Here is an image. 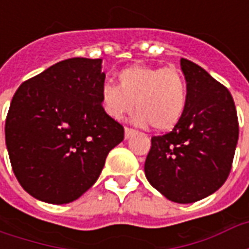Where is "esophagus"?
Returning a JSON list of instances; mask_svg holds the SVG:
<instances>
[{
  "label": "esophagus",
  "mask_w": 249,
  "mask_h": 249,
  "mask_svg": "<svg viewBox=\"0 0 249 249\" xmlns=\"http://www.w3.org/2000/svg\"><path fill=\"white\" fill-rule=\"evenodd\" d=\"M136 133V130L133 129H130V128H125L124 130V137H125V140H128L129 139L130 136H133Z\"/></svg>",
  "instance_id": "obj_1"
}]
</instances>
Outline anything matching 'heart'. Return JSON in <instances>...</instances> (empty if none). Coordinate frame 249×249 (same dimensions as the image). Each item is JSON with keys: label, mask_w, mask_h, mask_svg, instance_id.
Masks as SVG:
<instances>
[{"label": "heart", "mask_w": 249, "mask_h": 249, "mask_svg": "<svg viewBox=\"0 0 249 249\" xmlns=\"http://www.w3.org/2000/svg\"><path fill=\"white\" fill-rule=\"evenodd\" d=\"M119 87L105 82L100 88V104L104 113L120 120L132 112L133 123L152 125L159 132L172 130L187 112L188 84L176 68H160L135 64L117 73Z\"/></svg>", "instance_id": "heart-1"}]
</instances>
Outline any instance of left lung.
Masks as SVG:
<instances>
[{
  "instance_id": "1",
  "label": "left lung",
  "mask_w": 249,
  "mask_h": 249,
  "mask_svg": "<svg viewBox=\"0 0 249 249\" xmlns=\"http://www.w3.org/2000/svg\"><path fill=\"white\" fill-rule=\"evenodd\" d=\"M188 84L187 112L178 126L152 137L146 180L168 200L189 204L208 197L228 178L239 139L230 90L195 62L181 58Z\"/></svg>"
}]
</instances>
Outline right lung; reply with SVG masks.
<instances>
[{"label": "right lung", "instance_id": "obj_1", "mask_svg": "<svg viewBox=\"0 0 249 249\" xmlns=\"http://www.w3.org/2000/svg\"><path fill=\"white\" fill-rule=\"evenodd\" d=\"M101 58H69L30 78L14 93L5 141L16 178L49 204L74 201L97 181L124 128L104 113Z\"/></svg>", "mask_w": 249, "mask_h": 249}]
</instances>
